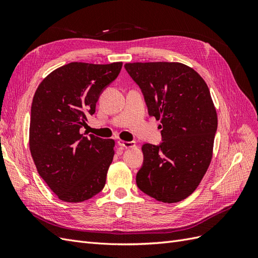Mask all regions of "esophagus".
<instances>
[{
  "label": "esophagus",
  "instance_id": "34e87169",
  "mask_svg": "<svg viewBox=\"0 0 258 258\" xmlns=\"http://www.w3.org/2000/svg\"><path fill=\"white\" fill-rule=\"evenodd\" d=\"M117 144H118L122 148H131V147L136 146V142H134V141L128 142V141H123V140H118V141H117Z\"/></svg>",
  "mask_w": 258,
  "mask_h": 258
}]
</instances>
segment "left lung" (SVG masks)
<instances>
[{"label": "left lung", "mask_w": 258, "mask_h": 258, "mask_svg": "<svg viewBox=\"0 0 258 258\" xmlns=\"http://www.w3.org/2000/svg\"><path fill=\"white\" fill-rule=\"evenodd\" d=\"M124 68L162 129L159 146H142L137 185L157 201H182L196 190L213 156L217 114L208 85L179 62H134Z\"/></svg>", "instance_id": "1"}]
</instances>
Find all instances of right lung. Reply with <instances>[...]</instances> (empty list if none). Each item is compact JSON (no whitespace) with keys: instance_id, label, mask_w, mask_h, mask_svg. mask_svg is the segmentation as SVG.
I'll list each match as a JSON object with an SVG mask.
<instances>
[{"instance_id":"add662e5","label":"right lung","mask_w":258,"mask_h":258,"mask_svg":"<svg viewBox=\"0 0 258 258\" xmlns=\"http://www.w3.org/2000/svg\"><path fill=\"white\" fill-rule=\"evenodd\" d=\"M122 62H71L38 85L31 106L29 146L38 174L57 197L82 202L103 189L115 141L81 134L100 93L118 76Z\"/></svg>"}]
</instances>
